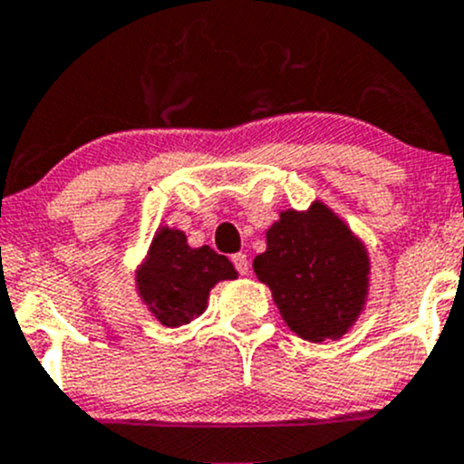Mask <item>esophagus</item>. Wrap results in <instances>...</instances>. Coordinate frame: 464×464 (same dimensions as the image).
Wrapping results in <instances>:
<instances>
[{
	"label": "esophagus",
	"mask_w": 464,
	"mask_h": 464,
	"mask_svg": "<svg viewBox=\"0 0 464 464\" xmlns=\"http://www.w3.org/2000/svg\"><path fill=\"white\" fill-rule=\"evenodd\" d=\"M231 262H233V265H236L237 274H240V276L249 274V258H246V254H236V256H231Z\"/></svg>",
	"instance_id": "34e87169"
}]
</instances>
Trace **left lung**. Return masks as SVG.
<instances>
[{
  "label": "left lung",
  "instance_id": "1",
  "mask_svg": "<svg viewBox=\"0 0 464 464\" xmlns=\"http://www.w3.org/2000/svg\"><path fill=\"white\" fill-rule=\"evenodd\" d=\"M254 271L271 289L285 323L321 343L343 336L362 314L371 260L343 219L316 202L307 213H280Z\"/></svg>",
  "mask_w": 464,
  "mask_h": 464
}]
</instances>
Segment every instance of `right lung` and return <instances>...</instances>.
Segmentation results:
<instances>
[{"instance_id":"1","label":"right lung","mask_w":464,"mask_h":464,"mask_svg":"<svg viewBox=\"0 0 464 464\" xmlns=\"http://www.w3.org/2000/svg\"><path fill=\"white\" fill-rule=\"evenodd\" d=\"M237 278L227 256L210 246L193 249L177 228H159L137 274V289L161 325L179 327L206 310L208 292L219 280Z\"/></svg>"}]
</instances>
